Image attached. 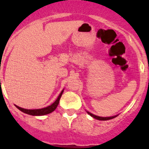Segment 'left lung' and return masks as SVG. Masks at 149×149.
<instances>
[{
    "instance_id": "1",
    "label": "left lung",
    "mask_w": 149,
    "mask_h": 149,
    "mask_svg": "<svg viewBox=\"0 0 149 149\" xmlns=\"http://www.w3.org/2000/svg\"><path fill=\"white\" fill-rule=\"evenodd\" d=\"M87 113L89 114V115H90L92 117H93L94 119H98V120H101V121L109 120V119H113V118H115V117L117 116H110V117H101V116H98L94 115V114L91 113H89V112H88V111H87Z\"/></svg>"
}]
</instances>
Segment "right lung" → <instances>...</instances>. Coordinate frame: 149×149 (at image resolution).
Here are the masks:
<instances>
[{
	"label": "right lung",
	"instance_id": "1",
	"mask_svg": "<svg viewBox=\"0 0 149 149\" xmlns=\"http://www.w3.org/2000/svg\"><path fill=\"white\" fill-rule=\"evenodd\" d=\"M63 90H64V89L62 90L60 94L59 95L58 98H56V101H55L52 104L47 107H45V108L36 109V110H27V109L22 108V107L17 106V105H15V107H16L18 110H20L21 111L24 113H27L28 114V115H31V116H43V115H46V114L51 113H52V112H53L56 107H57V106H58L59 102H60V98H61L62 95H63Z\"/></svg>",
	"mask_w": 149,
	"mask_h": 149
}]
</instances>
